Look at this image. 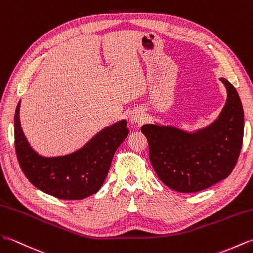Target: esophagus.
<instances>
[{"label": "esophagus", "instance_id": "1", "mask_svg": "<svg viewBox=\"0 0 253 253\" xmlns=\"http://www.w3.org/2000/svg\"><path fill=\"white\" fill-rule=\"evenodd\" d=\"M130 121L131 123H141L144 121L143 115H141V112H133L130 116Z\"/></svg>", "mask_w": 253, "mask_h": 253}]
</instances>
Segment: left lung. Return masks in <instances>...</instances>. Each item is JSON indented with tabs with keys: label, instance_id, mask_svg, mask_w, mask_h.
Here are the masks:
<instances>
[{
	"label": "left lung",
	"instance_id": "8db88e82",
	"mask_svg": "<svg viewBox=\"0 0 253 253\" xmlns=\"http://www.w3.org/2000/svg\"><path fill=\"white\" fill-rule=\"evenodd\" d=\"M226 104L217 119L195 133L170 126L144 125L149 159L157 175L179 193L204 190L232 173L244 138V110L236 88L221 78Z\"/></svg>",
	"mask_w": 253,
	"mask_h": 253
}]
</instances>
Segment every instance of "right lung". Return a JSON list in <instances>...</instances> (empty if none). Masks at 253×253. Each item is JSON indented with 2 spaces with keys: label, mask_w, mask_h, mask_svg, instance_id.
<instances>
[{
  "label": "right lung",
  "mask_w": 253,
  "mask_h": 253,
  "mask_svg": "<svg viewBox=\"0 0 253 253\" xmlns=\"http://www.w3.org/2000/svg\"><path fill=\"white\" fill-rule=\"evenodd\" d=\"M19 107L20 102L14 119L15 149L21 170L33 186L65 200L84 199L97 193L117 148L127 136L126 121L104 128L75 153L48 158L30 147L20 126Z\"/></svg>",
  "instance_id": "add662e5"
}]
</instances>
